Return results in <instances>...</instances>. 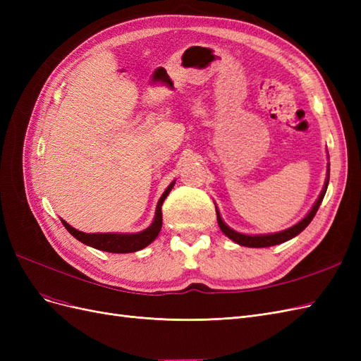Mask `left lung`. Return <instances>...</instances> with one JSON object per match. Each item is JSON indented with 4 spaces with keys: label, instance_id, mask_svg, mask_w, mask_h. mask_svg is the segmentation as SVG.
<instances>
[{
    "label": "left lung",
    "instance_id": "1",
    "mask_svg": "<svg viewBox=\"0 0 361 361\" xmlns=\"http://www.w3.org/2000/svg\"><path fill=\"white\" fill-rule=\"evenodd\" d=\"M329 179H330V170H329V176H326V180H325V187L319 195V199L316 200L314 206L312 207V211L307 214V216L302 218V220L298 223L292 226L290 228H288V231H283V232H279V233H274V235H257V236H250V235H243V233H238L235 231H232L231 227H227L223 220L220 214H218L216 211V221H218V226H220V228L223 231V233L226 236H228L232 239V241H235L236 244L239 245H244V247H253V248H262V247H271V245H277V244H281V243H286L289 241V239H292L293 236H297L298 233H301L305 227H307L310 224V221L313 220V216L316 215V212H318L319 206L322 203V199L324 195L326 192V187H329Z\"/></svg>",
    "mask_w": 361,
    "mask_h": 361
}]
</instances>
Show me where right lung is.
I'll return each mask as SVG.
<instances>
[{"label":"right lung","mask_w":361,"mask_h":361,"mask_svg":"<svg viewBox=\"0 0 361 361\" xmlns=\"http://www.w3.org/2000/svg\"><path fill=\"white\" fill-rule=\"evenodd\" d=\"M173 183L169 185V188L164 191L162 197L158 202L157 206V215L155 220L149 226L146 231L134 233V235H118V233H84L76 231L72 226H69L66 221H63V226L68 228V232L75 236L78 241H81L85 245H90L93 248L102 250V251H110V253H133V251H138L141 248L147 247L154 239L158 236L161 227H162V212H161V206L162 202L166 200L169 192L173 188Z\"/></svg>","instance_id":"1"}]
</instances>
